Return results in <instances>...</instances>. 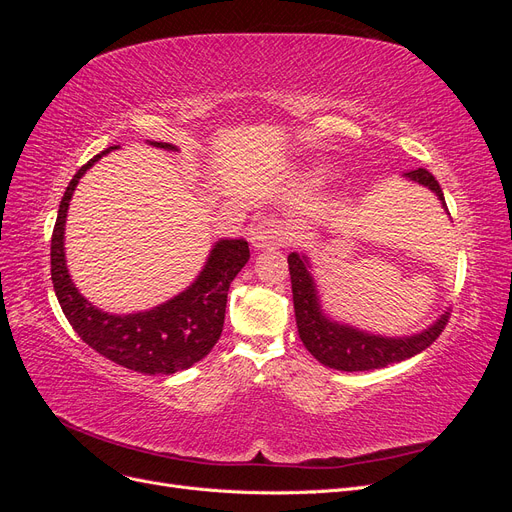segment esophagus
<instances>
[{
	"instance_id": "obj_1",
	"label": "esophagus",
	"mask_w": 512,
	"mask_h": 512,
	"mask_svg": "<svg viewBox=\"0 0 512 512\" xmlns=\"http://www.w3.org/2000/svg\"><path fill=\"white\" fill-rule=\"evenodd\" d=\"M288 239H290V228L284 220L277 218V215H269V218L260 220L252 230V245L256 250H262V247L284 245Z\"/></svg>"
}]
</instances>
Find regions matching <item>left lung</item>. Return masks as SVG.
Instances as JSON below:
<instances>
[{
    "label": "left lung",
    "mask_w": 512,
    "mask_h": 512,
    "mask_svg": "<svg viewBox=\"0 0 512 512\" xmlns=\"http://www.w3.org/2000/svg\"><path fill=\"white\" fill-rule=\"evenodd\" d=\"M408 179L416 181L429 188L442 200L446 209L444 194L440 183L436 181L429 170L416 168L406 173ZM290 282H292V301H294V316H297L299 337L303 346L312 352L314 359L322 365L339 371H369L406 361L410 356L423 352L440 337L442 329L448 322V312H444L429 329L408 335V337H382L359 331L348 324L333 322L324 316L318 301V290L312 273H309V260L292 252L288 256Z\"/></svg>",
    "instance_id": "8db88e82"
}]
</instances>
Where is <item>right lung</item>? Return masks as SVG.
Segmentation results:
<instances>
[{
    "label": "right lung",
    "instance_id": "obj_1",
    "mask_svg": "<svg viewBox=\"0 0 512 512\" xmlns=\"http://www.w3.org/2000/svg\"><path fill=\"white\" fill-rule=\"evenodd\" d=\"M153 147L177 151L170 143L149 141ZM111 149L98 153L72 177L59 203L51 237V280L57 301L83 342L121 367L147 376H170L188 369L211 352L224 329L230 282L250 260L243 239H222L213 245L196 282L170 301L147 312L117 316L91 305L70 280L64 252V230L76 183Z\"/></svg>",
    "mask_w": 512,
    "mask_h": 512
}]
</instances>
